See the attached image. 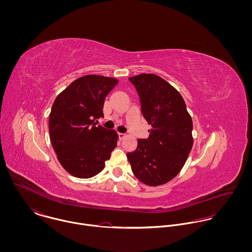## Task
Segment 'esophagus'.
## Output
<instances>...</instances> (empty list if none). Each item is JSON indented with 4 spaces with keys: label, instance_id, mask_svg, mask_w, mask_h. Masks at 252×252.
Listing matches in <instances>:
<instances>
[{
    "label": "esophagus",
    "instance_id": "obj_1",
    "mask_svg": "<svg viewBox=\"0 0 252 252\" xmlns=\"http://www.w3.org/2000/svg\"><path fill=\"white\" fill-rule=\"evenodd\" d=\"M118 135H119V139H120V140H122V139H124V138L126 137V135L123 134V133H119Z\"/></svg>",
    "mask_w": 252,
    "mask_h": 252
}]
</instances>
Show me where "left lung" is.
<instances>
[{
	"mask_svg": "<svg viewBox=\"0 0 252 252\" xmlns=\"http://www.w3.org/2000/svg\"><path fill=\"white\" fill-rule=\"evenodd\" d=\"M141 101L144 119L151 125L147 139H139L127 158L135 177L157 186L173 180L184 166L193 145V123L180 92L162 77L141 73L129 77Z\"/></svg>",
	"mask_w": 252,
	"mask_h": 252,
	"instance_id": "8db88e82",
	"label": "left lung"
}]
</instances>
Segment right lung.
<instances>
[{
  "label": "right lung",
  "mask_w": 252,
  "mask_h": 252,
  "mask_svg": "<svg viewBox=\"0 0 252 252\" xmlns=\"http://www.w3.org/2000/svg\"><path fill=\"white\" fill-rule=\"evenodd\" d=\"M118 83L112 77L81 76L55 99L49 114V136L57 159L73 177L89 179L103 171L117 144L114 130L96 125L104 117L108 93Z\"/></svg>",
  "instance_id": "1"
}]
</instances>
